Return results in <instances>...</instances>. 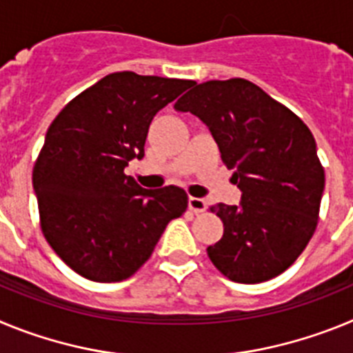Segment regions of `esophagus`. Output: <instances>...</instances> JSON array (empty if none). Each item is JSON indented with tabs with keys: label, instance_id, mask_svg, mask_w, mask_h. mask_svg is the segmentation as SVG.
Returning <instances> with one entry per match:
<instances>
[{
	"label": "esophagus",
	"instance_id": "1",
	"mask_svg": "<svg viewBox=\"0 0 353 353\" xmlns=\"http://www.w3.org/2000/svg\"><path fill=\"white\" fill-rule=\"evenodd\" d=\"M207 208V201L201 198H189V210H192L194 214H201Z\"/></svg>",
	"mask_w": 353,
	"mask_h": 353
}]
</instances>
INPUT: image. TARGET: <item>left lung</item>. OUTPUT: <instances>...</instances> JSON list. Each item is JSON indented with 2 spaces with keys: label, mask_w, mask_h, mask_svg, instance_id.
<instances>
[{
  "label": "left lung",
  "mask_w": 353,
  "mask_h": 353,
  "mask_svg": "<svg viewBox=\"0 0 353 353\" xmlns=\"http://www.w3.org/2000/svg\"><path fill=\"white\" fill-rule=\"evenodd\" d=\"M174 109L208 127L242 192L239 205L210 208L224 224L223 239L207 248L212 263L245 285L285 272L316 230L325 187L311 130L240 77L196 84Z\"/></svg>",
  "instance_id": "1"
}]
</instances>
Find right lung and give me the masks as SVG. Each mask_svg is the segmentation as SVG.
I'll return each instance as SVG.
<instances>
[{
  "label": "right lung",
  "mask_w": 353,
  "mask_h": 353,
  "mask_svg": "<svg viewBox=\"0 0 353 353\" xmlns=\"http://www.w3.org/2000/svg\"><path fill=\"white\" fill-rule=\"evenodd\" d=\"M194 81L114 72L72 99L46 134L33 168L40 226L79 276L123 281L185 212L176 185L145 189L123 171L143 159L150 123Z\"/></svg>",
  "instance_id": "add662e5"
}]
</instances>
